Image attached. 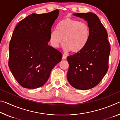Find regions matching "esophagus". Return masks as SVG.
<instances>
[{
	"instance_id": "1",
	"label": "esophagus",
	"mask_w": 120,
	"mask_h": 120,
	"mask_svg": "<svg viewBox=\"0 0 120 120\" xmlns=\"http://www.w3.org/2000/svg\"><path fill=\"white\" fill-rule=\"evenodd\" d=\"M66 58H67V56L64 55V54H63V56H62V59L63 60H65V59H66Z\"/></svg>"
}]
</instances>
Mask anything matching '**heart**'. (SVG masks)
I'll use <instances>...</instances> for the list:
<instances>
[{
	"label": "heart",
	"mask_w": 120,
	"mask_h": 120,
	"mask_svg": "<svg viewBox=\"0 0 120 120\" xmlns=\"http://www.w3.org/2000/svg\"><path fill=\"white\" fill-rule=\"evenodd\" d=\"M90 33V28L86 23L66 18L59 22L56 30L50 32V41L53 47L56 48L63 38L64 49L77 53L84 50L88 44Z\"/></svg>",
	"instance_id": "1"
}]
</instances>
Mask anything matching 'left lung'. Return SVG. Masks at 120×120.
Masks as SVG:
<instances>
[{"label":"left lung","instance_id":"obj_1","mask_svg":"<svg viewBox=\"0 0 120 120\" xmlns=\"http://www.w3.org/2000/svg\"><path fill=\"white\" fill-rule=\"evenodd\" d=\"M73 15L87 22L90 33L84 50L67 58L69 64L67 77L73 87L87 90L98 85L106 74L110 45L106 29L96 14L89 12Z\"/></svg>","mask_w":120,"mask_h":120}]
</instances>
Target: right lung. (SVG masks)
Instances as JSON below:
<instances>
[{
    "label": "right lung",
    "instance_id": "add662e5",
    "mask_svg": "<svg viewBox=\"0 0 120 120\" xmlns=\"http://www.w3.org/2000/svg\"><path fill=\"white\" fill-rule=\"evenodd\" d=\"M59 14L56 9L32 14L16 25L9 45L8 66L17 82L26 88L35 89L47 82L62 54L48 44L51 27Z\"/></svg>",
    "mask_w": 120,
    "mask_h": 120
}]
</instances>
